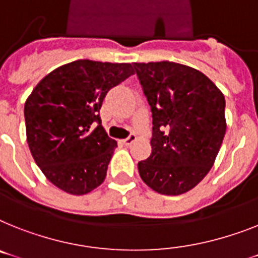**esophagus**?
<instances>
[{
    "mask_svg": "<svg viewBox=\"0 0 258 258\" xmlns=\"http://www.w3.org/2000/svg\"><path fill=\"white\" fill-rule=\"evenodd\" d=\"M134 141H136V134L132 133L131 136H129V137H127V138H125V140H124V141H122V142H124V144L126 145V146H129V145L133 144Z\"/></svg>",
    "mask_w": 258,
    "mask_h": 258,
    "instance_id": "obj_1",
    "label": "esophagus"
}]
</instances>
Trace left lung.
I'll return each mask as SVG.
<instances>
[{
  "label": "left lung",
  "instance_id": "1",
  "mask_svg": "<svg viewBox=\"0 0 258 258\" xmlns=\"http://www.w3.org/2000/svg\"><path fill=\"white\" fill-rule=\"evenodd\" d=\"M152 108V154L138 162L146 184L180 195L207 175L225 136V99L195 68L174 61L134 63Z\"/></svg>",
  "mask_w": 258,
  "mask_h": 258
}]
</instances>
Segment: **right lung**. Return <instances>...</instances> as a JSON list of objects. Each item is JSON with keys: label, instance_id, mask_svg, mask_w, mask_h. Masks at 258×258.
<instances>
[{"label": "right lung", "instance_id": "obj_1", "mask_svg": "<svg viewBox=\"0 0 258 258\" xmlns=\"http://www.w3.org/2000/svg\"><path fill=\"white\" fill-rule=\"evenodd\" d=\"M133 74L131 63L80 59L51 71L27 97L30 152L57 188L84 195L104 182L117 142L104 131L100 108L108 91Z\"/></svg>", "mask_w": 258, "mask_h": 258}]
</instances>
